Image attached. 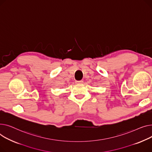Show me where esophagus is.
<instances>
[{
  "instance_id": "obj_1",
  "label": "esophagus",
  "mask_w": 152,
  "mask_h": 152,
  "mask_svg": "<svg viewBox=\"0 0 152 152\" xmlns=\"http://www.w3.org/2000/svg\"><path fill=\"white\" fill-rule=\"evenodd\" d=\"M83 80H78V81H76V83L77 84H82L83 83Z\"/></svg>"
}]
</instances>
